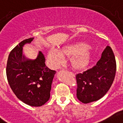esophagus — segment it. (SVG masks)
<instances>
[{"label": "esophagus", "instance_id": "obj_1", "mask_svg": "<svg viewBox=\"0 0 123 123\" xmlns=\"http://www.w3.org/2000/svg\"><path fill=\"white\" fill-rule=\"evenodd\" d=\"M66 72L68 73L69 74H71V76H74V73H73L72 72H69V71H66Z\"/></svg>", "mask_w": 123, "mask_h": 123}]
</instances>
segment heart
<instances>
[{
  "label": "heart",
  "instance_id": "heart-1",
  "mask_svg": "<svg viewBox=\"0 0 123 123\" xmlns=\"http://www.w3.org/2000/svg\"><path fill=\"white\" fill-rule=\"evenodd\" d=\"M64 56L71 57V64L75 69L85 68L90 62L91 54L90 45L85 42H76L64 47L61 50L51 49L47 53V59L54 68H56L63 61Z\"/></svg>",
  "mask_w": 123,
  "mask_h": 123
}]
</instances>
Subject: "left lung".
I'll use <instances>...</instances> for the list:
<instances>
[{"mask_svg":"<svg viewBox=\"0 0 123 123\" xmlns=\"http://www.w3.org/2000/svg\"><path fill=\"white\" fill-rule=\"evenodd\" d=\"M116 71L115 56L111 48L107 46L95 66L76 76L78 99L88 104L103 97L110 89Z\"/></svg>","mask_w":123,"mask_h":123,"instance_id":"8db88e82","label":"left lung"}]
</instances>
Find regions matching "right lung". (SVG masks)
<instances>
[{
    "label": "right lung",
    "instance_id": "right-lung-1",
    "mask_svg": "<svg viewBox=\"0 0 123 123\" xmlns=\"http://www.w3.org/2000/svg\"><path fill=\"white\" fill-rule=\"evenodd\" d=\"M33 39H26L12 50L8 57L6 74L12 90L20 100L30 106L40 107L49 100L56 71L46 66L45 59L40 51L35 59L23 54L24 45Z\"/></svg>",
    "mask_w": 123,
    "mask_h": 123
}]
</instances>
